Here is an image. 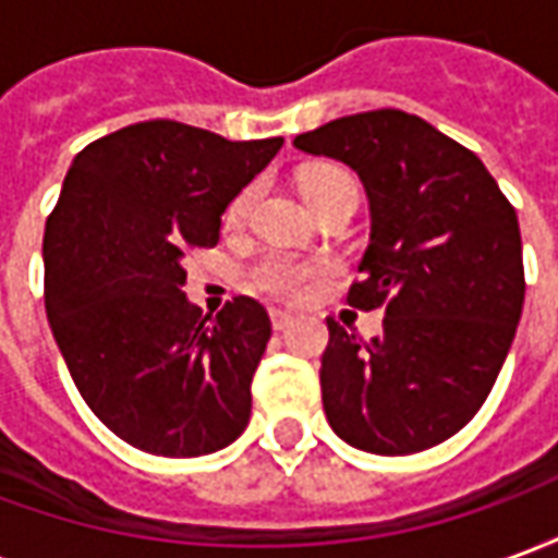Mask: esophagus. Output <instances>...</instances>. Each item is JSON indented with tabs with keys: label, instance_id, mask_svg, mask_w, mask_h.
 Instances as JSON below:
<instances>
[{
	"label": "esophagus",
	"instance_id": "34e87169",
	"mask_svg": "<svg viewBox=\"0 0 558 558\" xmlns=\"http://www.w3.org/2000/svg\"><path fill=\"white\" fill-rule=\"evenodd\" d=\"M268 316H271V326H275V331H283V328L292 323L290 311H278V307H271V311H268Z\"/></svg>",
	"mask_w": 558,
	"mask_h": 558
}]
</instances>
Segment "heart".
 <instances>
[{"label":"heart","mask_w":558,"mask_h":558,"mask_svg":"<svg viewBox=\"0 0 558 558\" xmlns=\"http://www.w3.org/2000/svg\"><path fill=\"white\" fill-rule=\"evenodd\" d=\"M338 179H350V175L338 170V167H314V170L304 172V194H311V191H316V187H323L328 182H338ZM247 203H251V191H242V194L232 199L227 218H242L244 211H247ZM319 275H323L319 263H304V259H295L290 254H271L254 268L256 287L268 292V295H278V299H302Z\"/></svg>","instance_id":"heart-1"}]
</instances>
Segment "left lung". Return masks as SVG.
I'll use <instances>...</instances> for the list:
<instances>
[{
  "label": "left lung",
  "mask_w": 558,
  "mask_h": 558,
  "mask_svg": "<svg viewBox=\"0 0 558 558\" xmlns=\"http://www.w3.org/2000/svg\"><path fill=\"white\" fill-rule=\"evenodd\" d=\"M292 146L362 179L371 244L350 304L386 311L367 343L328 319L331 430L386 457L445 442L487 400L523 314L517 211L478 155L403 110L343 116Z\"/></svg>",
  "instance_id": "8db88e82"
}]
</instances>
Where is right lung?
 Wrapping results in <instances>:
<instances>
[{"label":"right lung","instance_id":"obj_1","mask_svg":"<svg viewBox=\"0 0 558 558\" xmlns=\"http://www.w3.org/2000/svg\"><path fill=\"white\" fill-rule=\"evenodd\" d=\"M280 146L155 119L68 167L44 230V307L89 410L140 451L211 454L251 421L271 319L247 295L203 316L184 256L218 244L220 215Z\"/></svg>","mask_w":558,"mask_h":558}]
</instances>
